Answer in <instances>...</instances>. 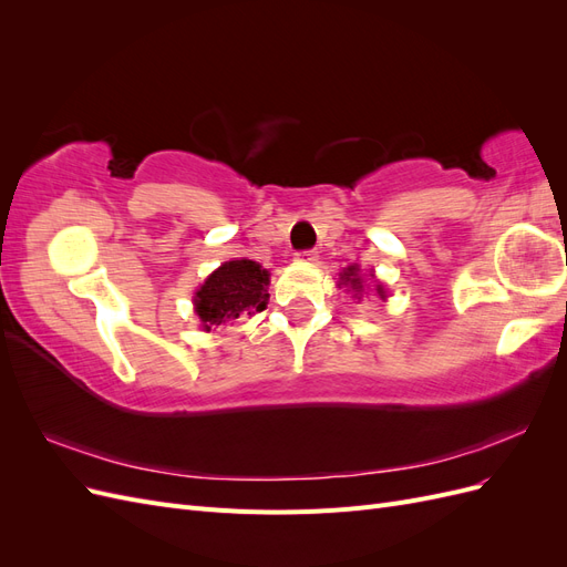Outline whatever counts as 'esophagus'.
I'll use <instances>...</instances> for the list:
<instances>
[{"label": "esophagus", "mask_w": 567, "mask_h": 567, "mask_svg": "<svg viewBox=\"0 0 567 567\" xmlns=\"http://www.w3.org/2000/svg\"><path fill=\"white\" fill-rule=\"evenodd\" d=\"M298 257H300V260H307V262H317L319 260V252L317 250H300Z\"/></svg>", "instance_id": "obj_1"}]
</instances>
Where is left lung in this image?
<instances>
[{"mask_svg":"<svg viewBox=\"0 0 567 567\" xmlns=\"http://www.w3.org/2000/svg\"><path fill=\"white\" fill-rule=\"evenodd\" d=\"M340 284H342V286H348V288H352V290H354V296H359V290H364V281H362V277H359V269H357V265L348 267L346 271L340 274ZM375 290H379V296H381V298H385V288H383L381 284L375 286Z\"/></svg>","mask_w":567,"mask_h":567,"instance_id":"8db88e82","label":"left lung"}]
</instances>
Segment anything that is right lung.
<instances>
[{
	"instance_id": "obj_1",
	"label": "right lung",
	"mask_w": 567,
	"mask_h": 567,
	"mask_svg": "<svg viewBox=\"0 0 567 567\" xmlns=\"http://www.w3.org/2000/svg\"><path fill=\"white\" fill-rule=\"evenodd\" d=\"M269 271L252 260H231L213 271L196 293V315L203 329L238 319L241 315L262 312L269 293Z\"/></svg>"
}]
</instances>
